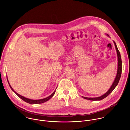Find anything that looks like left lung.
<instances>
[{
  "label": "left lung",
  "instance_id": "obj_1",
  "mask_svg": "<svg viewBox=\"0 0 130 130\" xmlns=\"http://www.w3.org/2000/svg\"><path fill=\"white\" fill-rule=\"evenodd\" d=\"M108 37L110 38L109 36L107 34H106ZM114 45H115V47L116 50V52H117V59H118V67H117V75L116 76V77L115 78V80L113 83V84L111 85V86L110 87L109 89L105 92L104 94H103V95L100 96V97H95V98H88V97H82L83 98L87 99V100H92V101H98V100H101L102 99H103L104 98H106L107 96H108L111 92L113 91V90L115 89V88L117 86V85L118 84V82L119 81V80L120 79L121 77V72H122V61H121V55H120V53L118 49V48L117 47V45L115 43V42L114 41H113Z\"/></svg>",
  "mask_w": 130,
  "mask_h": 130
}]
</instances>
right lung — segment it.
Segmentation results:
<instances>
[{
  "instance_id": "add662e5",
  "label": "right lung",
  "mask_w": 130,
  "mask_h": 130,
  "mask_svg": "<svg viewBox=\"0 0 130 130\" xmlns=\"http://www.w3.org/2000/svg\"><path fill=\"white\" fill-rule=\"evenodd\" d=\"M7 80H8V83H9V86H10L11 89L12 90V91H13V92H14L15 93L18 97H19L21 99H22L23 100H24V101H25V102H27V103H29V104H41V103H44V102H45L48 101L50 99H51V98L53 96V95H54L55 92V90L54 91V92H53V93H52L51 95H50V96H48V97L45 98H44V99H39V100H32V99H30L27 98H26V97H24V96H22L20 95V94H17L15 91H14V90L12 88V87L10 85V83H9V82L8 79V78H7ZM56 89H57V88H56Z\"/></svg>"
}]
</instances>
